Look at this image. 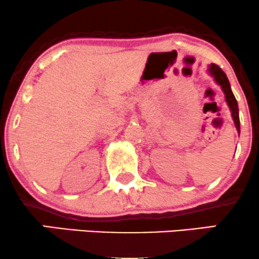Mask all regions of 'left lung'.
Segmentation results:
<instances>
[{
  "label": "left lung",
  "mask_w": 259,
  "mask_h": 259,
  "mask_svg": "<svg viewBox=\"0 0 259 259\" xmlns=\"http://www.w3.org/2000/svg\"><path fill=\"white\" fill-rule=\"evenodd\" d=\"M209 73L212 74V76L214 80L218 82L219 85L222 86V90L224 91L225 94V100H227L229 108L231 111V115H233V119L235 123V126H236L237 132L240 133V118H239V107H237V101L235 99L233 91L230 89V82H229L227 74H225L218 65L212 63L208 68Z\"/></svg>",
  "instance_id": "left-lung-1"
}]
</instances>
